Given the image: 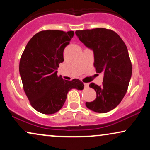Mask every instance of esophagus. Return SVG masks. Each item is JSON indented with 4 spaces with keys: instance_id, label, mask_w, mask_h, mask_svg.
<instances>
[{
    "instance_id": "obj_1",
    "label": "esophagus",
    "mask_w": 150,
    "mask_h": 150,
    "mask_svg": "<svg viewBox=\"0 0 150 150\" xmlns=\"http://www.w3.org/2000/svg\"><path fill=\"white\" fill-rule=\"evenodd\" d=\"M84 85H85V87H86V88L89 87V83H85Z\"/></svg>"
}]
</instances>
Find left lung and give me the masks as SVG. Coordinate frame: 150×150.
Here are the masks:
<instances>
[{"mask_svg": "<svg viewBox=\"0 0 150 150\" xmlns=\"http://www.w3.org/2000/svg\"><path fill=\"white\" fill-rule=\"evenodd\" d=\"M75 34L93 51L97 73L104 74L102 85H89L97 97L92 102H86V106L94 112L107 113L120 104L128 89L132 75L128 49L119 35L111 30H78Z\"/></svg>", "mask_w": 150, "mask_h": 150, "instance_id": "obj_1", "label": "left lung"}]
</instances>
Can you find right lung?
Listing matches in <instances>:
<instances>
[{"label":"right lung","instance_id":"1","mask_svg":"<svg viewBox=\"0 0 150 150\" xmlns=\"http://www.w3.org/2000/svg\"><path fill=\"white\" fill-rule=\"evenodd\" d=\"M74 32L45 30L38 32L27 43L20 61V75L25 92L34 109L53 114L63 107L70 89L82 90L78 79L65 80L58 77L63 51Z\"/></svg>","mask_w":150,"mask_h":150}]
</instances>
